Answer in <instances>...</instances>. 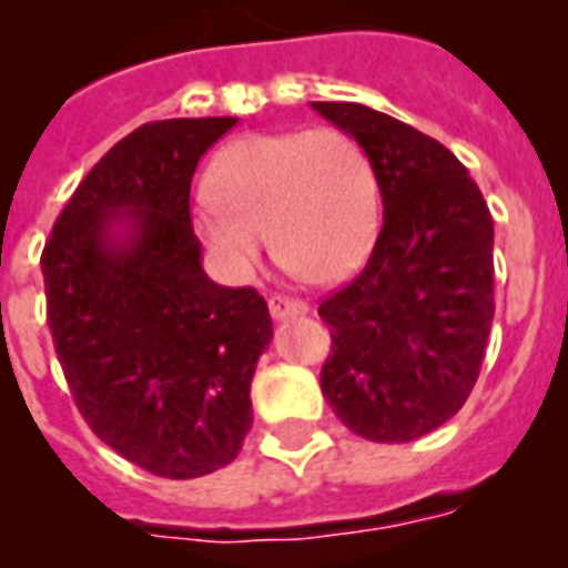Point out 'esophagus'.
<instances>
[{"label": "esophagus", "instance_id": "esophagus-1", "mask_svg": "<svg viewBox=\"0 0 568 568\" xmlns=\"http://www.w3.org/2000/svg\"><path fill=\"white\" fill-rule=\"evenodd\" d=\"M267 310H271V318L285 321V318H297V315H306L310 306H306L303 301H292V297H271Z\"/></svg>", "mask_w": 568, "mask_h": 568}]
</instances>
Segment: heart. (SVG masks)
<instances>
[{"label": "heart", "instance_id": "obj_1", "mask_svg": "<svg viewBox=\"0 0 568 568\" xmlns=\"http://www.w3.org/2000/svg\"><path fill=\"white\" fill-rule=\"evenodd\" d=\"M379 191L368 155L342 129L247 135L212 168L194 230L235 280L256 271L265 232L276 256L315 283H336L374 244Z\"/></svg>", "mask_w": 568, "mask_h": 568}]
</instances>
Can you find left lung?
<instances>
[{
	"label": "left lung",
	"mask_w": 568,
	"mask_h": 568,
	"mask_svg": "<svg viewBox=\"0 0 568 568\" xmlns=\"http://www.w3.org/2000/svg\"><path fill=\"white\" fill-rule=\"evenodd\" d=\"M363 146L383 230L354 283L318 306L321 392L345 427L413 442L466 404L493 327V214L448 146L359 102H312Z\"/></svg>",
	"instance_id": "left-lung-1"
}]
</instances>
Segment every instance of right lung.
<instances>
[{"mask_svg": "<svg viewBox=\"0 0 568 568\" xmlns=\"http://www.w3.org/2000/svg\"><path fill=\"white\" fill-rule=\"evenodd\" d=\"M239 118H176L111 146L58 214L40 271L47 321L91 430L159 477L212 475L253 424L274 336L256 288L212 283L191 226L200 155Z\"/></svg>", "mask_w": 568, "mask_h": 568, "instance_id": "right-lung-1", "label": "right lung"}]
</instances>
